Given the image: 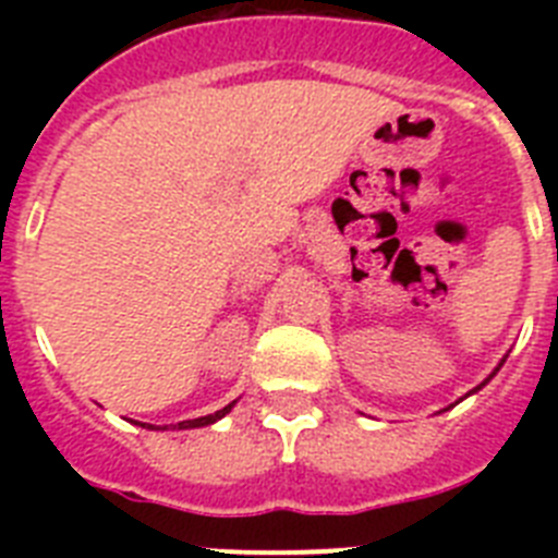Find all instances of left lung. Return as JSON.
I'll list each match as a JSON object with an SVG mask.
<instances>
[{
	"mask_svg": "<svg viewBox=\"0 0 558 558\" xmlns=\"http://www.w3.org/2000/svg\"><path fill=\"white\" fill-rule=\"evenodd\" d=\"M506 357H509V354H506ZM506 357H502V360H500V363H497V368H495V372H492V374H489V377L483 379L481 386H477V388H472V391H470V393H477V391H481V388H483V386H486V383H489V379H492V377H495V374H497V372H500V366H502V363H506ZM470 393H466V397H470Z\"/></svg>",
	"mask_w": 558,
	"mask_h": 558,
	"instance_id": "1",
	"label": "left lung"
}]
</instances>
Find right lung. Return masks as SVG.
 <instances>
[{"mask_svg": "<svg viewBox=\"0 0 558 558\" xmlns=\"http://www.w3.org/2000/svg\"><path fill=\"white\" fill-rule=\"evenodd\" d=\"M236 402V399H234ZM234 402H231V405H226V408H220V411H215V413H209V416H198V418H190V422H179V425L172 427V430H192V427H206V425H215V422H218V418H223L226 413H231V408H234ZM145 427V425H142ZM150 430H167V425L165 427H156V425H150Z\"/></svg>", "mask_w": 558, "mask_h": 558, "instance_id": "1", "label": "right lung"}]
</instances>
